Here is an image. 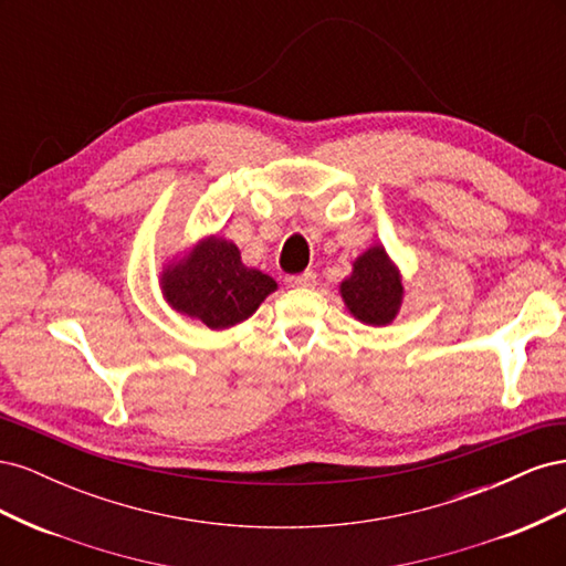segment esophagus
Returning a JSON list of instances; mask_svg holds the SVG:
<instances>
[{
	"instance_id": "obj_1",
	"label": "esophagus",
	"mask_w": 566,
	"mask_h": 566,
	"mask_svg": "<svg viewBox=\"0 0 566 566\" xmlns=\"http://www.w3.org/2000/svg\"><path fill=\"white\" fill-rule=\"evenodd\" d=\"M285 283H287L290 287H314V285H316V273H314V271L295 273V276H287Z\"/></svg>"
}]
</instances>
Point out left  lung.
<instances>
[{"mask_svg":"<svg viewBox=\"0 0 566 566\" xmlns=\"http://www.w3.org/2000/svg\"><path fill=\"white\" fill-rule=\"evenodd\" d=\"M349 312L364 323L382 325L397 316L403 285L382 248H370L354 262L352 276L342 283Z\"/></svg>","mask_w":566,"mask_h":566,"instance_id":"left-lung-1","label":"left lung"}]
</instances>
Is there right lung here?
Masks as SVG:
<instances>
[{"instance_id":"right-lung-1","label":"right lung","mask_w":566,"mask_h":566,"mask_svg":"<svg viewBox=\"0 0 566 566\" xmlns=\"http://www.w3.org/2000/svg\"><path fill=\"white\" fill-rule=\"evenodd\" d=\"M163 290L177 312L200 318L208 328H229L252 316L276 281L248 269L233 243L210 238L163 273Z\"/></svg>"}]
</instances>
